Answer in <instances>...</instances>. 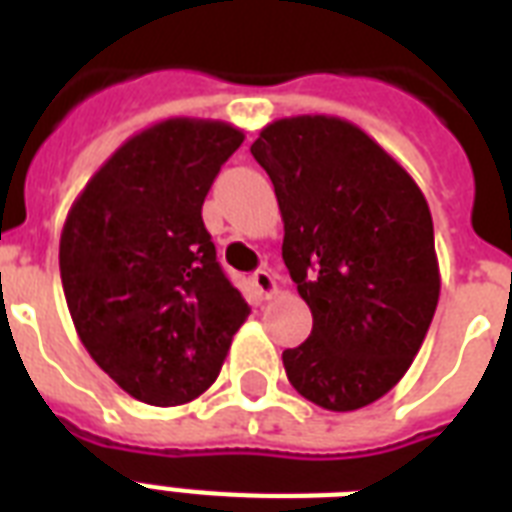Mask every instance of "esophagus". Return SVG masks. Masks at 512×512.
<instances>
[{
    "label": "esophagus",
    "instance_id": "34e87169",
    "mask_svg": "<svg viewBox=\"0 0 512 512\" xmlns=\"http://www.w3.org/2000/svg\"><path fill=\"white\" fill-rule=\"evenodd\" d=\"M252 287L257 289V295L265 297V300H271L273 295H279V284H276V276L271 271H257L252 276Z\"/></svg>",
    "mask_w": 512,
    "mask_h": 512
}]
</instances>
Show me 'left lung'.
I'll use <instances>...</instances> for the list:
<instances>
[{"label":"left lung","mask_w":512,"mask_h":512,"mask_svg":"<svg viewBox=\"0 0 512 512\" xmlns=\"http://www.w3.org/2000/svg\"><path fill=\"white\" fill-rule=\"evenodd\" d=\"M252 156L284 220L281 257L313 313L311 337L281 353L292 388L356 412L398 385L436 313L433 217L414 177L348 119L265 124Z\"/></svg>","instance_id":"left-lung-1"}]
</instances>
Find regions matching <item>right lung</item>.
I'll return each instance as SVG.
<instances>
[{"label": "right lung", "instance_id": "right-lung-1", "mask_svg": "<svg viewBox=\"0 0 512 512\" xmlns=\"http://www.w3.org/2000/svg\"><path fill=\"white\" fill-rule=\"evenodd\" d=\"M241 143L244 132L217 119L156 122L124 140L68 209L60 279L76 335L143 404L199 398L249 316L201 220Z\"/></svg>", "mask_w": 512, "mask_h": 512}]
</instances>
